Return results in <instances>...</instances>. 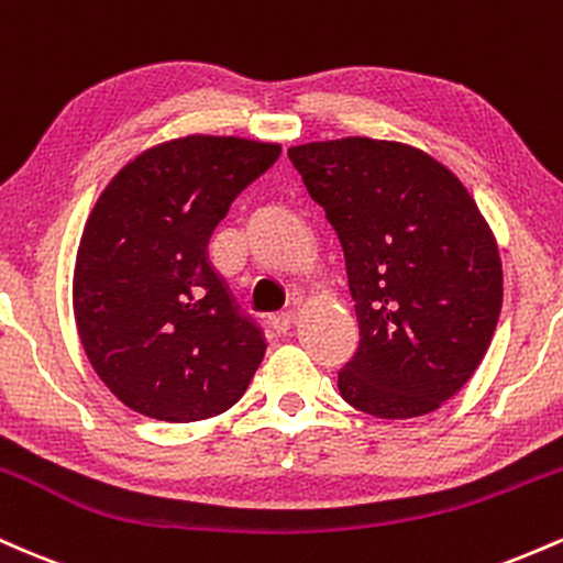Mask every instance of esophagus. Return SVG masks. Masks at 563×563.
Returning a JSON list of instances; mask_svg holds the SVG:
<instances>
[{
	"instance_id": "obj_1",
	"label": "esophagus",
	"mask_w": 563,
	"mask_h": 563,
	"mask_svg": "<svg viewBox=\"0 0 563 563\" xmlns=\"http://www.w3.org/2000/svg\"><path fill=\"white\" fill-rule=\"evenodd\" d=\"M269 328H273V331H275L277 335L288 333L290 328H294V314H290V312H286V314H273V318H269Z\"/></svg>"
}]
</instances>
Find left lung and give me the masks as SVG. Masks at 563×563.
<instances>
[{"instance_id": "obj_1", "label": "left lung", "mask_w": 563, "mask_h": 563, "mask_svg": "<svg viewBox=\"0 0 563 563\" xmlns=\"http://www.w3.org/2000/svg\"><path fill=\"white\" fill-rule=\"evenodd\" d=\"M288 158L344 251L360 346L341 397L386 421L439 410L479 367L503 307L500 251L474 196L397 140L303 142Z\"/></svg>"}]
</instances>
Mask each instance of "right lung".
I'll return each instance as SVG.
<instances>
[{
  "instance_id": "obj_1",
  "label": "right lung",
  "mask_w": 563,
  "mask_h": 563,
  "mask_svg": "<svg viewBox=\"0 0 563 563\" xmlns=\"http://www.w3.org/2000/svg\"><path fill=\"white\" fill-rule=\"evenodd\" d=\"M277 142L185 134L142 151L97 198L74 267L89 365L140 416L192 423L230 410L264 357L209 264L211 232Z\"/></svg>"
}]
</instances>
